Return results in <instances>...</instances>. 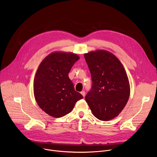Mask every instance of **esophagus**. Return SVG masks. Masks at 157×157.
I'll return each mask as SVG.
<instances>
[{"label":"esophagus","instance_id":"34e87169","mask_svg":"<svg viewBox=\"0 0 157 157\" xmlns=\"http://www.w3.org/2000/svg\"><path fill=\"white\" fill-rule=\"evenodd\" d=\"M81 94L82 95V96L84 98L85 97V91H82L81 92Z\"/></svg>","mask_w":157,"mask_h":157}]
</instances>
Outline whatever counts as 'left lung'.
Listing matches in <instances>:
<instances>
[{
    "label": "left lung",
    "mask_w": 157,
    "mask_h": 157,
    "mask_svg": "<svg viewBox=\"0 0 157 157\" xmlns=\"http://www.w3.org/2000/svg\"><path fill=\"white\" fill-rule=\"evenodd\" d=\"M92 86L85 96L93 115L103 121L113 119L125 106L130 95L128 79L118 58L105 50L84 54Z\"/></svg>",
    "instance_id": "obj_1"
}]
</instances>
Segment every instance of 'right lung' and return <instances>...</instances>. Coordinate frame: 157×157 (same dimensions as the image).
<instances>
[{
  "mask_svg": "<svg viewBox=\"0 0 157 157\" xmlns=\"http://www.w3.org/2000/svg\"><path fill=\"white\" fill-rule=\"evenodd\" d=\"M79 57L71 53H52L38 66L33 91L39 107L54 117L69 114L82 96L76 91L68 74Z\"/></svg>",
  "mask_w": 157,
  "mask_h": 157,
  "instance_id": "obj_1",
  "label": "right lung"
}]
</instances>
